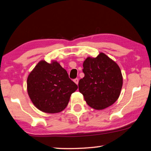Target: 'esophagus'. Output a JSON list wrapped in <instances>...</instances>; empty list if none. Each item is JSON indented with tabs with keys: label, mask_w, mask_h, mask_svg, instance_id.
Listing matches in <instances>:
<instances>
[{
	"label": "esophagus",
	"mask_w": 151,
	"mask_h": 151,
	"mask_svg": "<svg viewBox=\"0 0 151 151\" xmlns=\"http://www.w3.org/2000/svg\"><path fill=\"white\" fill-rule=\"evenodd\" d=\"M73 81L75 82V83L78 85V83H79V79L78 78H76L75 79H73Z\"/></svg>",
	"instance_id": "esophagus-1"
}]
</instances>
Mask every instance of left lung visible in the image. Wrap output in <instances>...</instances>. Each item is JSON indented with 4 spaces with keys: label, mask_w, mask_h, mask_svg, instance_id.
I'll use <instances>...</instances> for the list:
<instances>
[{
    "label": "left lung",
    "mask_w": 151,
    "mask_h": 151,
    "mask_svg": "<svg viewBox=\"0 0 151 151\" xmlns=\"http://www.w3.org/2000/svg\"><path fill=\"white\" fill-rule=\"evenodd\" d=\"M83 66L85 76L78 86L87 104L94 109L102 110L114 103L123 85L118 65L101 52L96 58H87Z\"/></svg>",
    "instance_id": "1"
}]
</instances>
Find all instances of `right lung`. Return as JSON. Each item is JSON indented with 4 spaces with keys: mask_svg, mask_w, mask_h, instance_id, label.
Wrapping results in <instances>:
<instances>
[{
    "mask_svg": "<svg viewBox=\"0 0 151 151\" xmlns=\"http://www.w3.org/2000/svg\"><path fill=\"white\" fill-rule=\"evenodd\" d=\"M78 85L58 62L41 60L28 76L27 89L31 101L42 112L58 113L66 109Z\"/></svg>",
    "mask_w": 151,
    "mask_h": 151,
    "instance_id": "obj_1",
    "label": "right lung"
}]
</instances>
